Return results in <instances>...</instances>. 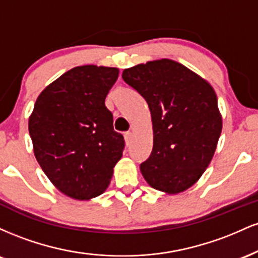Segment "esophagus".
I'll list each match as a JSON object with an SVG mask.
<instances>
[{
    "label": "esophagus",
    "mask_w": 258,
    "mask_h": 258,
    "mask_svg": "<svg viewBox=\"0 0 258 258\" xmlns=\"http://www.w3.org/2000/svg\"><path fill=\"white\" fill-rule=\"evenodd\" d=\"M123 137H125V142L127 146H130V143H131V138H132V133L131 132H126L125 135H123Z\"/></svg>",
    "instance_id": "1"
}]
</instances>
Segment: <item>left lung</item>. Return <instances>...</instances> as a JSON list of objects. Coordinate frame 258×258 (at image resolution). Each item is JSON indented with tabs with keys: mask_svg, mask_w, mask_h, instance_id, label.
I'll list each match as a JSON object with an SVG mask.
<instances>
[{
	"mask_svg": "<svg viewBox=\"0 0 258 258\" xmlns=\"http://www.w3.org/2000/svg\"><path fill=\"white\" fill-rule=\"evenodd\" d=\"M122 79L147 100L153 152L141 165L152 188L178 194L199 180L222 132V115L211 85L183 64L158 59L125 69Z\"/></svg>",
	"mask_w": 258,
	"mask_h": 258,
	"instance_id": "8db88e82",
	"label": "left lung"
}]
</instances>
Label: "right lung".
Returning a JSON list of instances; mask_svg holds the SVG:
<instances>
[{
  "mask_svg": "<svg viewBox=\"0 0 258 258\" xmlns=\"http://www.w3.org/2000/svg\"><path fill=\"white\" fill-rule=\"evenodd\" d=\"M117 78V68H73L41 92L29 117L37 162L52 184L75 200L104 193L122 156L125 141L105 106Z\"/></svg>",
  "mask_w": 258,
  "mask_h": 258,
  "instance_id": "1",
  "label": "right lung"
}]
</instances>
